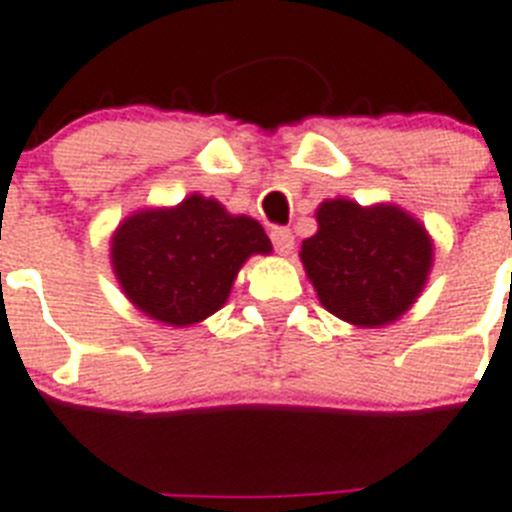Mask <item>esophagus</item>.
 I'll return each mask as SVG.
<instances>
[{
	"instance_id": "1",
	"label": "esophagus",
	"mask_w": 512,
	"mask_h": 512,
	"mask_svg": "<svg viewBox=\"0 0 512 512\" xmlns=\"http://www.w3.org/2000/svg\"><path fill=\"white\" fill-rule=\"evenodd\" d=\"M270 242H273L278 255H289L294 249V234L286 226H276V229H270Z\"/></svg>"
}]
</instances>
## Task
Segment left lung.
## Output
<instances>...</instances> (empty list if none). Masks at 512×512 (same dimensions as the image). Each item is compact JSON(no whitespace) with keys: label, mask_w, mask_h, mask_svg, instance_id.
<instances>
[{"label":"left lung","mask_w":512,"mask_h":512,"mask_svg":"<svg viewBox=\"0 0 512 512\" xmlns=\"http://www.w3.org/2000/svg\"><path fill=\"white\" fill-rule=\"evenodd\" d=\"M317 223L299 255L322 307L364 328L398 320L432 268L422 223L393 205L362 208L351 200L322 203Z\"/></svg>","instance_id":"1"}]
</instances>
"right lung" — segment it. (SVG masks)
Here are the masks:
<instances>
[{
	"instance_id": "1",
	"label": "right lung",
	"mask_w": 512,
	"mask_h": 512,
	"mask_svg": "<svg viewBox=\"0 0 512 512\" xmlns=\"http://www.w3.org/2000/svg\"><path fill=\"white\" fill-rule=\"evenodd\" d=\"M268 252L260 223L229 216L200 195L169 210L135 213L111 239V263L127 299L179 328L218 312L244 260Z\"/></svg>"
}]
</instances>
